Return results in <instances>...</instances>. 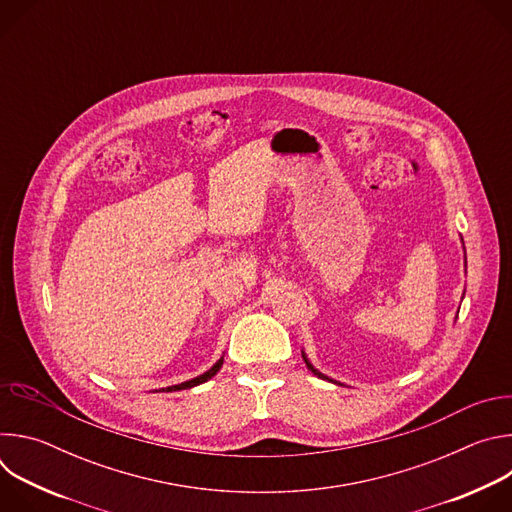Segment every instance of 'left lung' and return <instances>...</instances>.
Returning a JSON list of instances; mask_svg holds the SVG:
<instances>
[{"label": "left lung", "instance_id": "1", "mask_svg": "<svg viewBox=\"0 0 512 512\" xmlns=\"http://www.w3.org/2000/svg\"><path fill=\"white\" fill-rule=\"evenodd\" d=\"M302 356H304V360H306V367H308V369H310V371H312V373H314V375H316V377H320V379H326V381H332V379H328V377H326V375H322V373H318V371H316V369H314V367H312V364H310V360H308V358H306V354H304V352H302ZM332 383H334V381H332Z\"/></svg>", "mask_w": 512, "mask_h": 512}]
</instances>
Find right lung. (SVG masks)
Segmentation results:
<instances>
[{
    "mask_svg": "<svg viewBox=\"0 0 512 512\" xmlns=\"http://www.w3.org/2000/svg\"><path fill=\"white\" fill-rule=\"evenodd\" d=\"M221 367H223V358L221 360H216V364L214 367L210 369V371H206L204 375H200V377H196V379H190V381H186V383H180V385H172V387H168V389H162V391H182V389H192V387H196V385H202V383H206L208 379H212L218 371H221Z\"/></svg>",
    "mask_w": 512,
    "mask_h": 512,
    "instance_id": "obj_1",
    "label": "right lung"
}]
</instances>
